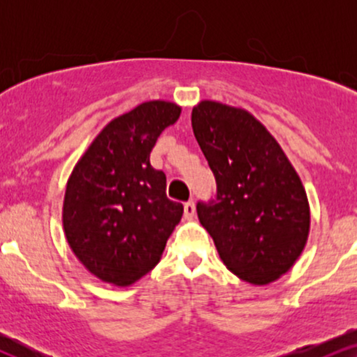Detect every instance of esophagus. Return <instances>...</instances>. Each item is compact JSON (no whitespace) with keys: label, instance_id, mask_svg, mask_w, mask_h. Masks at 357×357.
Returning a JSON list of instances; mask_svg holds the SVG:
<instances>
[{"label":"esophagus","instance_id":"1","mask_svg":"<svg viewBox=\"0 0 357 357\" xmlns=\"http://www.w3.org/2000/svg\"><path fill=\"white\" fill-rule=\"evenodd\" d=\"M195 213H196L195 203H192V202H188V203H184V216H186L188 220H191L192 216H195Z\"/></svg>","mask_w":357,"mask_h":357}]
</instances>
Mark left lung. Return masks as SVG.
Wrapping results in <instances>:
<instances>
[{
  "label": "left lung",
  "instance_id": "left-lung-1",
  "mask_svg": "<svg viewBox=\"0 0 357 357\" xmlns=\"http://www.w3.org/2000/svg\"><path fill=\"white\" fill-rule=\"evenodd\" d=\"M196 141L216 179V199L196 204L230 272L267 285L304 252L310 208L297 171L248 110L202 100L191 112Z\"/></svg>",
  "mask_w": 357,
  "mask_h": 357
}]
</instances>
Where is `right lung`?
I'll list each match as a JSON object with an SVG mask.
<instances>
[{
    "instance_id": "1",
    "label": "right lung",
    "mask_w": 357,
    "mask_h": 357,
    "mask_svg": "<svg viewBox=\"0 0 357 357\" xmlns=\"http://www.w3.org/2000/svg\"><path fill=\"white\" fill-rule=\"evenodd\" d=\"M181 107L149 100L109 122L79 159L67 181L63 231L92 275L127 287L161 260L181 221L183 204L166 196V174L149 154Z\"/></svg>"
}]
</instances>
